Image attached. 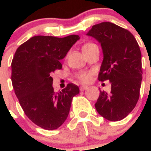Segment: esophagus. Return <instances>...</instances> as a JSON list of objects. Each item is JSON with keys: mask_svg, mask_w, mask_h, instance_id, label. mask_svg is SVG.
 Segmentation results:
<instances>
[{"mask_svg": "<svg viewBox=\"0 0 151 151\" xmlns=\"http://www.w3.org/2000/svg\"><path fill=\"white\" fill-rule=\"evenodd\" d=\"M87 89V86H85V85H82V86L80 87V91H84L85 90Z\"/></svg>", "mask_w": 151, "mask_h": 151, "instance_id": "obj_1", "label": "esophagus"}]
</instances>
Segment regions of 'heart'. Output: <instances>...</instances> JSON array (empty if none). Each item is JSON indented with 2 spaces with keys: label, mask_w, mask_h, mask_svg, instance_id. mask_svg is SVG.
Segmentation results:
<instances>
[{
  "label": "heart",
  "mask_w": 151,
  "mask_h": 151,
  "mask_svg": "<svg viewBox=\"0 0 151 151\" xmlns=\"http://www.w3.org/2000/svg\"><path fill=\"white\" fill-rule=\"evenodd\" d=\"M95 46H96V45L93 43H87L83 45V47H82V50H83V53H85ZM92 74L93 72L91 71H82L77 73V75H76V77L81 83H88L91 81Z\"/></svg>",
  "instance_id": "obj_1"
}]
</instances>
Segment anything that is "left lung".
<instances>
[{
	"label": "left lung",
	"instance_id": "1",
	"mask_svg": "<svg viewBox=\"0 0 151 151\" xmlns=\"http://www.w3.org/2000/svg\"><path fill=\"white\" fill-rule=\"evenodd\" d=\"M87 35L102 48L99 80L111 83L110 93L100 91L95 107L108 121H121L133 110L139 97L142 71L139 45L129 30L109 22L93 25Z\"/></svg>",
	"mask_w": 151,
	"mask_h": 151
}]
</instances>
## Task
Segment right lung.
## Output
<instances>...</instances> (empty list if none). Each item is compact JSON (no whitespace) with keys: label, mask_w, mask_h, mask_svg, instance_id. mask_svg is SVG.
I'll return each instance as SVG.
<instances>
[{"label":"right lung","mask_w":151,"mask_h":151,"mask_svg":"<svg viewBox=\"0 0 151 151\" xmlns=\"http://www.w3.org/2000/svg\"><path fill=\"white\" fill-rule=\"evenodd\" d=\"M79 39L78 35L33 36L18 47L13 58L12 82L15 94L27 117L44 129L54 130L64 123L73 97L80 93L73 83L55 93L50 76L61 69L60 60Z\"/></svg>","instance_id":"obj_1"}]
</instances>
